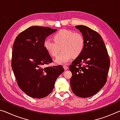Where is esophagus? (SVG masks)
<instances>
[{"instance_id": "obj_1", "label": "esophagus", "mask_w": 120, "mask_h": 120, "mask_svg": "<svg viewBox=\"0 0 120 120\" xmlns=\"http://www.w3.org/2000/svg\"><path fill=\"white\" fill-rule=\"evenodd\" d=\"M63 67H64V70L68 69V67L66 66V65H64V66H63Z\"/></svg>"}]
</instances>
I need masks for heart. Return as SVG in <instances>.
<instances>
[{
	"label": "heart",
	"instance_id": "b5f03b06",
	"mask_svg": "<svg viewBox=\"0 0 120 120\" xmlns=\"http://www.w3.org/2000/svg\"><path fill=\"white\" fill-rule=\"evenodd\" d=\"M54 42L46 38L44 40L43 46L50 56H56L60 52V48L62 51L55 60L56 64H67L74 57L80 56L84 50L85 39L80 33L66 29H62L56 32L53 36Z\"/></svg>",
	"mask_w": 120,
	"mask_h": 120
}]
</instances>
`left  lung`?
<instances>
[{
    "label": "left lung",
    "instance_id": "8db88e82",
    "mask_svg": "<svg viewBox=\"0 0 120 120\" xmlns=\"http://www.w3.org/2000/svg\"><path fill=\"white\" fill-rule=\"evenodd\" d=\"M85 39L84 50L72 62L69 70L73 93L87 98L96 94L106 84L110 60L104 41L97 32L84 25L75 26Z\"/></svg>",
    "mask_w": 120,
    "mask_h": 120
}]
</instances>
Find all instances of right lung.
<instances>
[{
  "label": "right lung",
  "instance_id": "right-lung-1",
  "mask_svg": "<svg viewBox=\"0 0 120 120\" xmlns=\"http://www.w3.org/2000/svg\"><path fill=\"white\" fill-rule=\"evenodd\" d=\"M57 30L32 26L16 38L12 51L11 67L20 88L28 96L42 98L52 92L58 77L64 71L62 66H43L52 62L43 43Z\"/></svg>",
  "mask_w": 120,
  "mask_h": 120
}]
</instances>
